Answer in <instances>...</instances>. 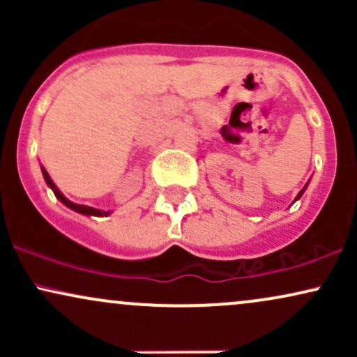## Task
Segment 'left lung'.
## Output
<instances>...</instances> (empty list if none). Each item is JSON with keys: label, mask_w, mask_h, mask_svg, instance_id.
Returning <instances> with one entry per match:
<instances>
[{"label": "left lung", "mask_w": 357, "mask_h": 357, "mask_svg": "<svg viewBox=\"0 0 357 357\" xmlns=\"http://www.w3.org/2000/svg\"><path fill=\"white\" fill-rule=\"evenodd\" d=\"M309 181H310V179H309ZM307 186H309V183H307V184H305V186H304V188H302V190H301V191H298V195L296 196V199H294V203H296V202H298V199H301V196H302V195H304V191L307 190Z\"/></svg>", "instance_id": "1"}]
</instances>
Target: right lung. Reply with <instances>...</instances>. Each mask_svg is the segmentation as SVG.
Segmentation results:
<instances>
[{
	"label": "right lung",
	"mask_w": 357,
	"mask_h": 357,
	"mask_svg": "<svg viewBox=\"0 0 357 357\" xmlns=\"http://www.w3.org/2000/svg\"><path fill=\"white\" fill-rule=\"evenodd\" d=\"M40 167H42V174H43V179H45V183H47V186L50 188V190L53 191V195L56 196V198L60 199L61 203L65 204V206L67 208H70L72 211H77V213H80V215H85V216H109L110 213V210H97V208H92V206H85V204H77V203H73V202H70V199L67 198V196L63 195V192H61L59 188H56V184L53 183V179L50 178V174L47 173V169H45V167L40 165Z\"/></svg>",
	"instance_id": "1"
}]
</instances>
